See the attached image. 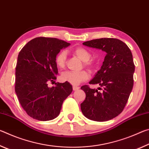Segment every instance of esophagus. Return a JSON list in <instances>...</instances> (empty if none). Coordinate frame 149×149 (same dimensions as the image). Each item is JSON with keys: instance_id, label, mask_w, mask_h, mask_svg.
<instances>
[{"instance_id": "esophagus-1", "label": "esophagus", "mask_w": 149, "mask_h": 149, "mask_svg": "<svg viewBox=\"0 0 149 149\" xmlns=\"http://www.w3.org/2000/svg\"><path fill=\"white\" fill-rule=\"evenodd\" d=\"M79 89V87H76V86H73V90L74 91H77Z\"/></svg>"}]
</instances>
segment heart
Here are the masks:
<instances>
[{
  "label": "heart",
  "instance_id": "b5f03b06",
  "mask_svg": "<svg viewBox=\"0 0 149 149\" xmlns=\"http://www.w3.org/2000/svg\"><path fill=\"white\" fill-rule=\"evenodd\" d=\"M74 54L84 62L85 67L89 69H92L95 67L96 62L93 60H90L91 54L87 49L84 47H77L73 50ZM67 60V52L65 50H62L56 54L55 58L56 64L60 69L64 68L65 65ZM89 77L88 73L83 70L80 72H71L65 71L62 73L60 75V79L63 82H68L73 85H78L84 81Z\"/></svg>",
  "mask_w": 149,
  "mask_h": 149
}]
</instances>
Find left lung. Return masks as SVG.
<instances>
[{
    "label": "left lung",
    "instance_id": "8db88e82",
    "mask_svg": "<svg viewBox=\"0 0 149 149\" xmlns=\"http://www.w3.org/2000/svg\"><path fill=\"white\" fill-rule=\"evenodd\" d=\"M85 46L104 51L101 68L89 84H99L97 89L84 85L86 97L81 104L88 119L105 122L116 117L126 105L133 86L135 65L132 53L125 42L118 39L101 38L84 42Z\"/></svg>",
    "mask_w": 149,
    "mask_h": 149
}]
</instances>
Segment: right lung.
<instances>
[{"label":"right lung","mask_w":149,"mask_h":149,"mask_svg":"<svg viewBox=\"0 0 149 149\" xmlns=\"http://www.w3.org/2000/svg\"><path fill=\"white\" fill-rule=\"evenodd\" d=\"M70 44L49 37L31 40L19 52L16 67L15 91L20 104L30 117L49 121L59 115L63 101L72 92L68 82L55 83L58 74L56 54Z\"/></svg>","instance_id":"1"}]
</instances>
